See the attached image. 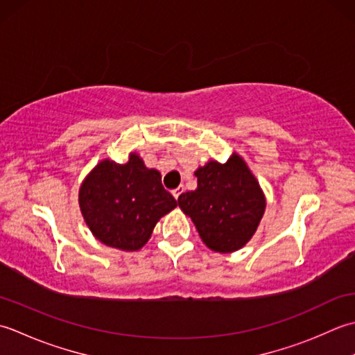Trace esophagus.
<instances>
[{"label": "esophagus", "mask_w": 355, "mask_h": 355, "mask_svg": "<svg viewBox=\"0 0 355 355\" xmlns=\"http://www.w3.org/2000/svg\"><path fill=\"white\" fill-rule=\"evenodd\" d=\"M182 191H184V188H182V187H178V188H175V190L171 191L173 198H175V199L178 200V199H179V196H180V194H182Z\"/></svg>", "instance_id": "1"}]
</instances>
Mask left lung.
<instances>
[{
  "mask_svg": "<svg viewBox=\"0 0 355 355\" xmlns=\"http://www.w3.org/2000/svg\"><path fill=\"white\" fill-rule=\"evenodd\" d=\"M194 176L198 188L182 193L180 209L193 220L209 250L234 252L254 236L266 208L259 180L236 151L227 162L208 161Z\"/></svg>",
  "mask_w": 355,
  "mask_h": 355,
  "instance_id": "obj_1",
  "label": "left lung"
}]
</instances>
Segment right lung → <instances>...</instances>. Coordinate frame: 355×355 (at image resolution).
I'll use <instances>...</instances> for the list:
<instances>
[{
	"instance_id": "add662e5",
	"label": "right lung",
	"mask_w": 355,
	"mask_h": 355,
	"mask_svg": "<svg viewBox=\"0 0 355 355\" xmlns=\"http://www.w3.org/2000/svg\"><path fill=\"white\" fill-rule=\"evenodd\" d=\"M78 202L92 234L121 251L141 250L159 219L178 207L161 173L147 168L136 151L125 164L99 161L79 187Z\"/></svg>"
}]
</instances>
